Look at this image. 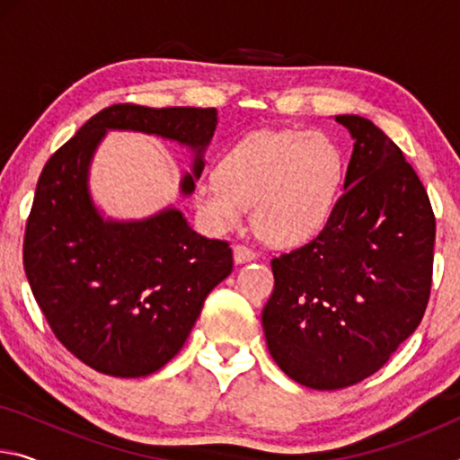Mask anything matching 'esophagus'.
<instances>
[{
    "label": "esophagus",
    "instance_id": "1",
    "mask_svg": "<svg viewBox=\"0 0 460 460\" xmlns=\"http://www.w3.org/2000/svg\"><path fill=\"white\" fill-rule=\"evenodd\" d=\"M255 255H258V253H255L252 247H247L243 243H237L235 247H233V258H235L237 263L252 261V260H255Z\"/></svg>",
    "mask_w": 460,
    "mask_h": 460
}]
</instances>
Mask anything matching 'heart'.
<instances>
[{
	"instance_id": "heart-1",
	"label": "heart",
	"mask_w": 460,
	"mask_h": 460,
	"mask_svg": "<svg viewBox=\"0 0 460 460\" xmlns=\"http://www.w3.org/2000/svg\"><path fill=\"white\" fill-rule=\"evenodd\" d=\"M345 155L324 131L261 129L202 176L194 200L215 231H229L253 205V227L276 245H298L321 231L337 205Z\"/></svg>"
}]
</instances>
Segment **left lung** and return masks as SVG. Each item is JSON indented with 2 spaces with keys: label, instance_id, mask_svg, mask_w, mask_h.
Segmentation results:
<instances>
[{
  "label": "left lung",
  "instance_id": "1",
  "mask_svg": "<svg viewBox=\"0 0 460 460\" xmlns=\"http://www.w3.org/2000/svg\"><path fill=\"white\" fill-rule=\"evenodd\" d=\"M334 121L355 139L345 190L313 241L271 260L261 313L278 367L313 389L384 367L418 329L432 286L436 219L416 170L369 119Z\"/></svg>",
  "mask_w": 460,
  "mask_h": 460
}]
</instances>
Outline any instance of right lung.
<instances>
[{
    "instance_id": "1",
    "label": "right lung",
    "mask_w": 460,
    "mask_h": 460,
    "mask_svg": "<svg viewBox=\"0 0 460 460\" xmlns=\"http://www.w3.org/2000/svg\"><path fill=\"white\" fill-rule=\"evenodd\" d=\"M215 107L101 109L54 152L38 178L24 235V270L46 323L66 351L113 377H144L181 351L208 292L233 270L229 241L189 227L176 208L134 223L103 221L87 192L91 155L105 129L155 134L202 150Z\"/></svg>"
}]
</instances>
